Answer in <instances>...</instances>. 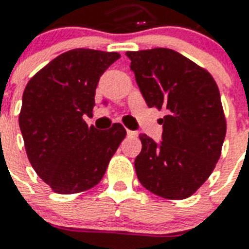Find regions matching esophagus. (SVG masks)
Segmentation results:
<instances>
[{
	"instance_id": "1",
	"label": "esophagus",
	"mask_w": 249,
	"mask_h": 249,
	"mask_svg": "<svg viewBox=\"0 0 249 249\" xmlns=\"http://www.w3.org/2000/svg\"><path fill=\"white\" fill-rule=\"evenodd\" d=\"M126 134L129 137H137V132H133V130H126Z\"/></svg>"
}]
</instances>
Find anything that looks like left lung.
Masks as SVG:
<instances>
[{"instance_id": "8db88e82", "label": "left lung", "mask_w": 249, "mask_h": 249, "mask_svg": "<svg viewBox=\"0 0 249 249\" xmlns=\"http://www.w3.org/2000/svg\"><path fill=\"white\" fill-rule=\"evenodd\" d=\"M147 106L165 109L163 141L141 134L134 160L144 189L170 200L191 196L212 174L226 136L216 81L205 68L170 49L126 52Z\"/></svg>"}]
</instances>
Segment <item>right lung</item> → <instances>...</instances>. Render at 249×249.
<instances>
[{
    "instance_id": "add662e5",
    "label": "right lung",
    "mask_w": 249,
    "mask_h": 249,
    "mask_svg": "<svg viewBox=\"0 0 249 249\" xmlns=\"http://www.w3.org/2000/svg\"><path fill=\"white\" fill-rule=\"evenodd\" d=\"M119 58V53L73 49L25 86L19 113L25 152L54 193H83L98 185L126 136L119 123L99 132L84 120L93 112L98 80Z\"/></svg>"
}]
</instances>
